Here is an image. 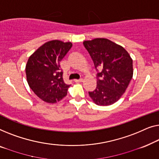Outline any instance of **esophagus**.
Here are the masks:
<instances>
[{"label": "esophagus", "mask_w": 159, "mask_h": 159, "mask_svg": "<svg viewBox=\"0 0 159 159\" xmlns=\"http://www.w3.org/2000/svg\"><path fill=\"white\" fill-rule=\"evenodd\" d=\"M83 80H84V79H75L74 81H75V83H80V82H82Z\"/></svg>", "instance_id": "obj_1"}]
</instances>
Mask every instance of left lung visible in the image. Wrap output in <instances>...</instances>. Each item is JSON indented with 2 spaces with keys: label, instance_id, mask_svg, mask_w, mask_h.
I'll return each mask as SVG.
<instances>
[{
  "label": "left lung",
  "instance_id": "left-lung-1",
  "mask_svg": "<svg viewBox=\"0 0 159 159\" xmlns=\"http://www.w3.org/2000/svg\"><path fill=\"white\" fill-rule=\"evenodd\" d=\"M83 44L96 70H102L97 75V88L89 92V97L99 106L113 104L122 97L133 78V59L123 47L108 39L96 38Z\"/></svg>",
  "mask_w": 159,
  "mask_h": 159
}]
</instances>
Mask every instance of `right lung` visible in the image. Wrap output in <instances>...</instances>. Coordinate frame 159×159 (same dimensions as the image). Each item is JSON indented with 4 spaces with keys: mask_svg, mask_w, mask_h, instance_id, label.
<instances>
[{
    "mask_svg": "<svg viewBox=\"0 0 159 159\" xmlns=\"http://www.w3.org/2000/svg\"><path fill=\"white\" fill-rule=\"evenodd\" d=\"M72 45L70 42L51 40L29 57L26 80L30 89L44 102L55 104L67 95L70 85L64 82L60 63Z\"/></svg>",
    "mask_w": 159,
    "mask_h": 159,
    "instance_id": "obj_1",
    "label": "right lung"
}]
</instances>
